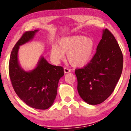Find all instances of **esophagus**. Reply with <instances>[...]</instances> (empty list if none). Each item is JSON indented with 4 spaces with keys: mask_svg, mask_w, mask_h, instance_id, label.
<instances>
[{
    "mask_svg": "<svg viewBox=\"0 0 131 131\" xmlns=\"http://www.w3.org/2000/svg\"><path fill=\"white\" fill-rule=\"evenodd\" d=\"M64 71L65 73H69L71 72V70L67 68H64Z\"/></svg>",
    "mask_w": 131,
    "mask_h": 131,
    "instance_id": "obj_1",
    "label": "esophagus"
}]
</instances>
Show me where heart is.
Wrapping results in <instances>:
<instances>
[{
	"label": "heart",
	"instance_id": "b5f03b06",
	"mask_svg": "<svg viewBox=\"0 0 131 131\" xmlns=\"http://www.w3.org/2000/svg\"><path fill=\"white\" fill-rule=\"evenodd\" d=\"M59 45L53 44L50 49L51 57L54 62L59 63L65 58L75 67H81L88 64L93 56L94 42L92 38L83 36L64 37L59 41Z\"/></svg>",
	"mask_w": 131,
	"mask_h": 131
}]
</instances>
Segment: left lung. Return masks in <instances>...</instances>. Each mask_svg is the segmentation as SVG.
Listing matches in <instances>:
<instances>
[{
    "label": "left lung",
    "mask_w": 131,
    "mask_h": 131,
    "mask_svg": "<svg viewBox=\"0 0 131 131\" xmlns=\"http://www.w3.org/2000/svg\"><path fill=\"white\" fill-rule=\"evenodd\" d=\"M123 56L114 36L107 29L95 54L86 66L75 70L78 91L84 102L98 105L112 94L123 71Z\"/></svg>",
    "instance_id": "1"
}]
</instances>
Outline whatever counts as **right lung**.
Listing matches in <instances>:
<instances>
[{
  "label": "right lung",
  "mask_w": 131,
  "mask_h": 131,
  "mask_svg": "<svg viewBox=\"0 0 131 131\" xmlns=\"http://www.w3.org/2000/svg\"><path fill=\"white\" fill-rule=\"evenodd\" d=\"M38 31L25 32L15 45L9 61V75L14 91L20 100L33 108L45 110L53 104L59 79L64 75L63 68L52 65L41 56L35 68L25 71L18 60L20 46L33 40Z\"/></svg>",
  "instance_id": "obj_1"
}]
</instances>
